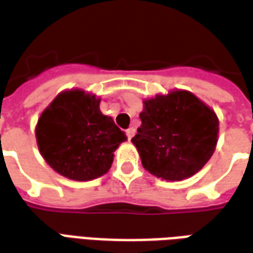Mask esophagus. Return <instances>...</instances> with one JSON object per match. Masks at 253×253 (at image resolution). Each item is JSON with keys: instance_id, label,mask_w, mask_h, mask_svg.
<instances>
[{"instance_id": "esophagus-1", "label": "esophagus", "mask_w": 253, "mask_h": 253, "mask_svg": "<svg viewBox=\"0 0 253 253\" xmlns=\"http://www.w3.org/2000/svg\"><path fill=\"white\" fill-rule=\"evenodd\" d=\"M134 134H135V128H134V127H130V128H127L126 130V135L127 138H128V141L134 137Z\"/></svg>"}]
</instances>
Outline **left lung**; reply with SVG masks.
<instances>
[{
    "mask_svg": "<svg viewBox=\"0 0 253 253\" xmlns=\"http://www.w3.org/2000/svg\"><path fill=\"white\" fill-rule=\"evenodd\" d=\"M142 125L131 142L143 168L164 180L179 181L201 170L215 150L219 122L195 94L172 90L143 100Z\"/></svg>",
    "mask_w": 253,
    "mask_h": 253,
    "instance_id": "8db88e82",
    "label": "left lung"
}]
</instances>
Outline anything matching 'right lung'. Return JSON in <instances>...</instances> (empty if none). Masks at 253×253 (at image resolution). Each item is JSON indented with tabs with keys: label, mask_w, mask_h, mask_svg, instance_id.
<instances>
[{
	"label": "right lung",
	"mask_w": 253,
	"mask_h": 253,
	"mask_svg": "<svg viewBox=\"0 0 253 253\" xmlns=\"http://www.w3.org/2000/svg\"><path fill=\"white\" fill-rule=\"evenodd\" d=\"M100 99L72 89L59 93L36 125L38 148L46 163L67 179L86 181L108 172L114 152L127 138L112 118L100 111Z\"/></svg>",
	"instance_id": "right-lung-1"
}]
</instances>
